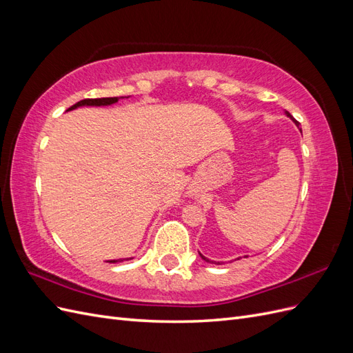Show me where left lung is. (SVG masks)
Wrapping results in <instances>:
<instances>
[{"instance_id": "8db88e82", "label": "left lung", "mask_w": 353, "mask_h": 353, "mask_svg": "<svg viewBox=\"0 0 353 353\" xmlns=\"http://www.w3.org/2000/svg\"><path fill=\"white\" fill-rule=\"evenodd\" d=\"M285 114H287V117H290V119H292V121H293V122L296 123V126H299V122H297V121L294 119V117H293V116H292L290 113H288V112H285ZM199 254L201 256V259H205L206 262H210V263H216V265H221L219 262H215V261H209V259H208V258H205V256H203L201 253H199ZM244 258H248V256H244ZM237 259H241V258H237Z\"/></svg>"}]
</instances>
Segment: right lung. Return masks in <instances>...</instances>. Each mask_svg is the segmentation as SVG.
I'll use <instances>...</instances> for the list:
<instances>
[{
  "label": "right lung",
  "instance_id": "right-lung-1",
  "mask_svg": "<svg viewBox=\"0 0 353 353\" xmlns=\"http://www.w3.org/2000/svg\"><path fill=\"white\" fill-rule=\"evenodd\" d=\"M123 99V97H121ZM128 99V97H126ZM119 101V97H105V99H85V100H81L78 101L77 104H73L72 108L68 109L69 110H74L78 108H83V105H97V108H100V105H112L114 103ZM128 259H132V258H128ZM128 259H113V261H108L110 263H116V262H122V261H128Z\"/></svg>",
  "mask_w": 353,
  "mask_h": 353
}]
</instances>
